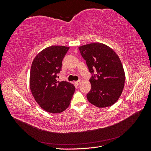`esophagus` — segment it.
Wrapping results in <instances>:
<instances>
[{
	"instance_id": "esophagus-1",
	"label": "esophagus",
	"mask_w": 151,
	"mask_h": 151,
	"mask_svg": "<svg viewBox=\"0 0 151 151\" xmlns=\"http://www.w3.org/2000/svg\"><path fill=\"white\" fill-rule=\"evenodd\" d=\"M80 83H81V81H74V83L76 84V85H79V84H80Z\"/></svg>"
}]
</instances>
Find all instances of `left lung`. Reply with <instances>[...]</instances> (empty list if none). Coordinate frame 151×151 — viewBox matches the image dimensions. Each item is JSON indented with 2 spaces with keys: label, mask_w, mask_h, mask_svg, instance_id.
I'll return each instance as SVG.
<instances>
[{
  "label": "left lung",
  "mask_w": 151,
  "mask_h": 151,
  "mask_svg": "<svg viewBox=\"0 0 151 151\" xmlns=\"http://www.w3.org/2000/svg\"><path fill=\"white\" fill-rule=\"evenodd\" d=\"M89 72L96 74L89 80L91 89L87 94L90 103L98 108L112 106L124 88L125 74L122 63L114 50L105 44L92 43L79 47Z\"/></svg>",
  "instance_id": "left-lung-1"
}]
</instances>
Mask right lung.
<instances>
[{"label": "right lung", "mask_w": 151, "mask_h": 151, "mask_svg": "<svg viewBox=\"0 0 151 151\" xmlns=\"http://www.w3.org/2000/svg\"><path fill=\"white\" fill-rule=\"evenodd\" d=\"M69 47L51 46L37 54L32 62L29 86L39 106L51 113H60L68 107L75 91L74 84L57 81V74Z\"/></svg>", "instance_id": "right-lung-1"}]
</instances>
